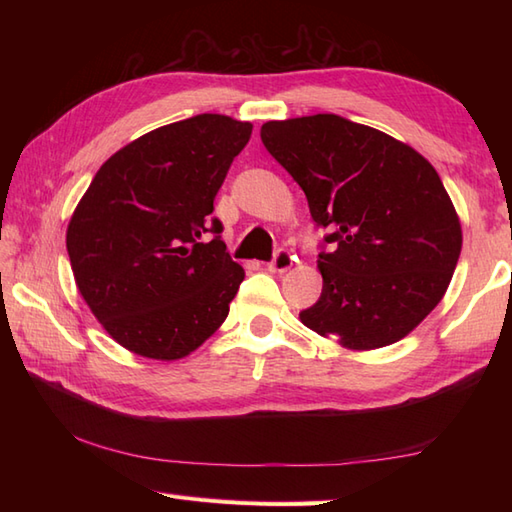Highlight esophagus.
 <instances>
[{"mask_svg":"<svg viewBox=\"0 0 512 512\" xmlns=\"http://www.w3.org/2000/svg\"><path fill=\"white\" fill-rule=\"evenodd\" d=\"M292 264H295V255L286 248H279L273 257V262L268 264V270L270 273H286V270L292 268Z\"/></svg>","mask_w":512,"mask_h":512,"instance_id":"34e87169","label":"esophagus"}]
</instances>
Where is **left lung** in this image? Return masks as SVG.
<instances>
[{"label":"left lung","instance_id":"1","mask_svg":"<svg viewBox=\"0 0 512 512\" xmlns=\"http://www.w3.org/2000/svg\"><path fill=\"white\" fill-rule=\"evenodd\" d=\"M262 143L308 198L330 253L323 290L301 323L347 350H376L418 328L447 292L462 226L416 149L336 114L262 125Z\"/></svg>","mask_w":512,"mask_h":512}]
</instances>
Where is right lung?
<instances>
[{"label":"right lung","instance_id":"add662e5","mask_svg":"<svg viewBox=\"0 0 512 512\" xmlns=\"http://www.w3.org/2000/svg\"><path fill=\"white\" fill-rule=\"evenodd\" d=\"M250 132L222 114L158 127L105 160L76 204L65 233L76 288L125 350L178 361L228 317L244 268L211 213Z\"/></svg>","mask_w":512,"mask_h":512}]
</instances>
